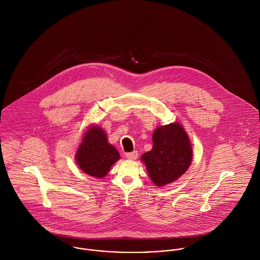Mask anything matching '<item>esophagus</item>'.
Listing matches in <instances>:
<instances>
[{
    "label": "esophagus",
    "instance_id": "1",
    "mask_svg": "<svg viewBox=\"0 0 260 260\" xmlns=\"http://www.w3.org/2000/svg\"><path fill=\"white\" fill-rule=\"evenodd\" d=\"M138 157V152L137 151H133L130 153H126V158L129 160H135Z\"/></svg>",
    "mask_w": 260,
    "mask_h": 260
}]
</instances>
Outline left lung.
<instances>
[{
	"label": "left lung",
	"mask_w": 260,
	"mask_h": 260,
	"mask_svg": "<svg viewBox=\"0 0 260 260\" xmlns=\"http://www.w3.org/2000/svg\"><path fill=\"white\" fill-rule=\"evenodd\" d=\"M153 148L142 155L149 176L155 185L177 180L190 166L192 148L182 126L170 123L154 131Z\"/></svg>",
	"instance_id": "left-lung-1"
}]
</instances>
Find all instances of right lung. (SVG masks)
Instances as JSON below:
<instances>
[{"label":"right lung","instance_id":"1","mask_svg":"<svg viewBox=\"0 0 260 260\" xmlns=\"http://www.w3.org/2000/svg\"><path fill=\"white\" fill-rule=\"evenodd\" d=\"M120 158L118 151L107 141L106 133L100 127H92L85 133L76 154L79 167L88 175L102 178Z\"/></svg>","mask_w":260,"mask_h":260}]
</instances>
